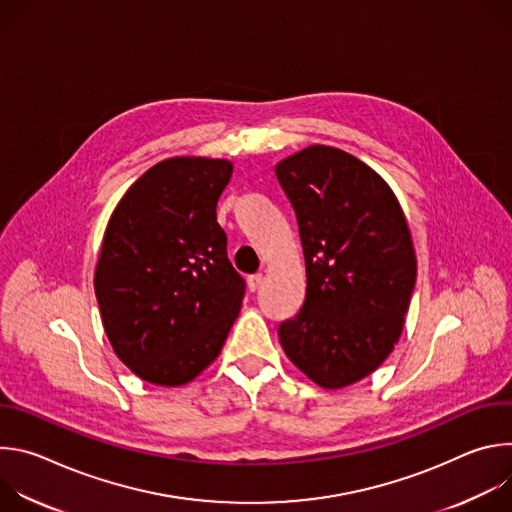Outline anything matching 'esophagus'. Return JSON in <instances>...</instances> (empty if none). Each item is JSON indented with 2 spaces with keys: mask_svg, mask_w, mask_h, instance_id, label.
I'll return each mask as SVG.
<instances>
[{
  "mask_svg": "<svg viewBox=\"0 0 512 512\" xmlns=\"http://www.w3.org/2000/svg\"><path fill=\"white\" fill-rule=\"evenodd\" d=\"M261 283H263V273H255V275L249 277V289L251 291H257L261 287Z\"/></svg>",
  "mask_w": 512,
  "mask_h": 512,
  "instance_id": "1",
  "label": "esophagus"
}]
</instances>
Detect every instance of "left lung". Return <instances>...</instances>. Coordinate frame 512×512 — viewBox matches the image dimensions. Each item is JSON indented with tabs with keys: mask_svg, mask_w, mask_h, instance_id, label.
<instances>
[{
	"mask_svg": "<svg viewBox=\"0 0 512 512\" xmlns=\"http://www.w3.org/2000/svg\"><path fill=\"white\" fill-rule=\"evenodd\" d=\"M275 176L298 218L308 279L279 342L316 385L342 389L379 369L401 336L417 275L407 218L375 170L328 145L281 160Z\"/></svg>",
	"mask_w": 512,
	"mask_h": 512,
	"instance_id": "8db88e82",
	"label": "left lung"
}]
</instances>
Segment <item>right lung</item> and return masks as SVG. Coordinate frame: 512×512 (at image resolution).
<instances>
[{"label":"right lung","instance_id":"1","mask_svg":"<svg viewBox=\"0 0 512 512\" xmlns=\"http://www.w3.org/2000/svg\"><path fill=\"white\" fill-rule=\"evenodd\" d=\"M233 164L170 158L115 206L95 269L107 338L139 379L178 387L221 352L245 296L216 202Z\"/></svg>","mask_w":512,"mask_h":512}]
</instances>
